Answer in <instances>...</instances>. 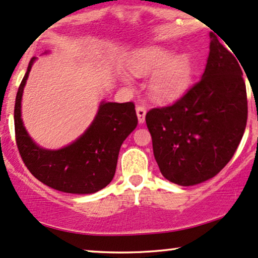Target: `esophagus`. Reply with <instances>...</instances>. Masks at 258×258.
Returning a JSON list of instances; mask_svg holds the SVG:
<instances>
[{
  "label": "esophagus",
  "instance_id": "1",
  "mask_svg": "<svg viewBox=\"0 0 258 258\" xmlns=\"http://www.w3.org/2000/svg\"><path fill=\"white\" fill-rule=\"evenodd\" d=\"M136 112H137V116H138V121L140 125H142V123H144V121H145L146 109L143 106H138L136 108Z\"/></svg>",
  "mask_w": 258,
  "mask_h": 258
}]
</instances>
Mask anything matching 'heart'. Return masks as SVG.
<instances>
[{"mask_svg": "<svg viewBox=\"0 0 258 258\" xmlns=\"http://www.w3.org/2000/svg\"><path fill=\"white\" fill-rule=\"evenodd\" d=\"M130 70L139 77L154 76L149 82V93L159 102H172L184 95L193 80L194 65L187 52L175 54L161 46L140 48L130 61ZM125 83L130 78L122 75Z\"/></svg>", "mask_w": 258, "mask_h": 258, "instance_id": "obj_1", "label": "heart"}]
</instances>
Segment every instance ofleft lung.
<instances>
[{
  "mask_svg": "<svg viewBox=\"0 0 258 258\" xmlns=\"http://www.w3.org/2000/svg\"><path fill=\"white\" fill-rule=\"evenodd\" d=\"M210 37L201 80L174 105L149 110L145 118L162 175L184 187L214 177L232 158L246 126L242 64L216 34Z\"/></svg>",
  "mask_w": 258,
  "mask_h": 258,
  "instance_id": "1",
  "label": "left lung"
}]
</instances>
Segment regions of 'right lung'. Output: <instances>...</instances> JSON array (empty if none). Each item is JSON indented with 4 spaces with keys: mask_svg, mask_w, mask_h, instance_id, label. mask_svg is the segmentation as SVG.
Listing matches in <instances>:
<instances>
[{
    "mask_svg": "<svg viewBox=\"0 0 258 258\" xmlns=\"http://www.w3.org/2000/svg\"><path fill=\"white\" fill-rule=\"evenodd\" d=\"M35 59L29 61L15 100V138L22 161L48 187L70 194L96 193L113 180L120 148L137 127L135 105L102 101L93 122L71 144L58 150L41 148L29 137L21 118L22 94Z\"/></svg>",
    "mask_w": 258,
    "mask_h": 258,
    "instance_id": "right-lung-1",
    "label": "right lung"
}]
</instances>
